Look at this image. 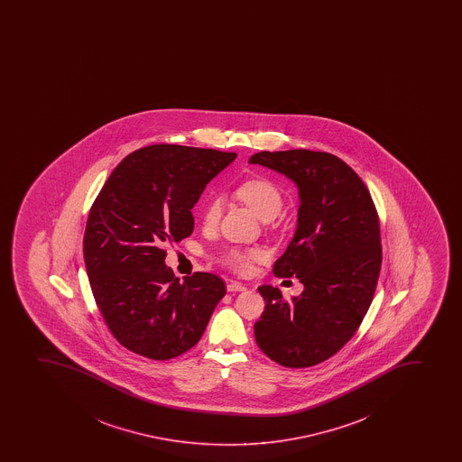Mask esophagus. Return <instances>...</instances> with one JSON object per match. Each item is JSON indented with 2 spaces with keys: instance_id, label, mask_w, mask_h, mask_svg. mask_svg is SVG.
Wrapping results in <instances>:
<instances>
[{
  "instance_id": "1",
  "label": "esophagus",
  "mask_w": 462,
  "mask_h": 462,
  "mask_svg": "<svg viewBox=\"0 0 462 462\" xmlns=\"http://www.w3.org/2000/svg\"><path fill=\"white\" fill-rule=\"evenodd\" d=\"M226 290H228L229 292H240L245 291L246 288H245V285H242L240 282H229L228 285H226Z\"/></svg>"
}]
</instances>
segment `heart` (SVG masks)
Wrapping results in <instances>:
<instances>
[{
	"mask_svg": "<svg viewBox=\"0 0 462 462\" xmlns=\"http://www.w3.org/2000/svg\"><path fill=\"white\" fill-rule=\"evenodd\" d=\"M236 197L240 202L250 208L251 212L262 222H271L281 214L283 208V197L279 188L273 181L265 179H253L237 186ZM222 199L217 196L209 197L203 208V222L207 226H216L222 214ZM262 257L259 248H231L223 254L222 260L234 271L246 273L251 263Z\"/></svg>",
	"mask_w": 462,
	"mask_h": 462,
	"instance_id": "obj_1",
	"label": "heart"
}]
</instances>
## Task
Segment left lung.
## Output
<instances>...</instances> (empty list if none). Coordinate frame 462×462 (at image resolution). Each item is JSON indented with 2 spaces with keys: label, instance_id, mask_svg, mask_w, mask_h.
<instances>
[{
  "label": "left lung",
  "instance_id": "8db88e82",
  "mask_svg": "<svg viewBox=\"0 0 462 462\" xmlns=\"http://www.w3.org/2000/svg\"><path fill=\"white\" fill-rule=\"evenodd\" d=\"M250 163L296 185V231L274 274L303 285L288 302L279 288L259 287L265 311L254 324L255 342L281 365H316L353 337L372 303L382 262L376 208L359 175L328 152L263 151Z\"/></svg>",
  "mask_w": 462,
  "mask_h": 462
}]
</instances>
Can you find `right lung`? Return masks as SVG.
Masks as SVG:
<instances>
[{"label":"right lung","mask_w":462,"mask_h":462,"mask_svg":"<svg viewBox=\"0 0 462 462\" xmlns=\"http://www.w3.org/2000/svg\"><path fill=\"white\" fill-rule=\"evenodd\" d=\"M236 157L180 144L146 146L125 157L101 188L83 254L97 307L127 350L166 361L202 337L225 283L209 273L179 281L163 246L191 236L192 208Z\"/></svg>","instance_id":"add662e5"}]
</instances>
